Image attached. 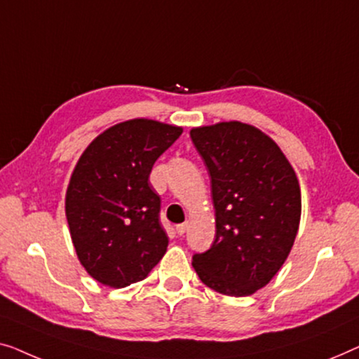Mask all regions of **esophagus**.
<instances>
[{"mask_svg": "<svg viewBox=\"0 0 359 359\" xmlns=\"http://www.w3.org/2000/svg\"><path fill=\"white\" fill-rule=\"evenodd\" d=\"M187 229H189V223H182V224H177V226H175V232H177L179 236L185 234Z\"/></svg>", "mask_w": 359, "mask_h": 359, "instance_id": "1", "label": "esophagus"}]
</instances>
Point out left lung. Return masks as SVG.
<instances>
[{
	"mask_svg": "<svg viewBox=\"0 0 359 359\" xmlns=\"http://www.w3.org/2000/svg\"><path fill=\"white\" fill-rule=\"evenodd\" d=\"M190 138L211 177L216 237L191 265L226 296H249L269 285L294 244L301 189L280 146L242 122L191 128Z\"/></svg>",
	"mask_w": 359,
	"mask_h": 359,
	"instance_id": "obj_1",
	"label": "left lung"
}]
</instances>
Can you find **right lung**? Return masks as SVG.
<instances>
[{
    "label": "right lung",
    "instance_id": "right-lung-1",
    "mask_svg": "<svg viewBox=\"0 0 359 359\" xmlns=\"http://www.w3.org/2000/svg\"><path fill=\"white\" fill-rule=\"evenodd\" d=\"M182 135L148 118L117 123L81 154L65 211L81 265L94 280L125 287L144 280L168 249L151 169Z\"/></svg>",
    "mask_w": 359,
    "mask_h": 359
}]
</instances>
